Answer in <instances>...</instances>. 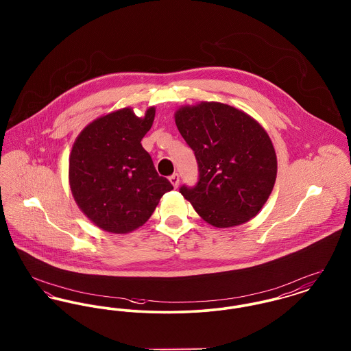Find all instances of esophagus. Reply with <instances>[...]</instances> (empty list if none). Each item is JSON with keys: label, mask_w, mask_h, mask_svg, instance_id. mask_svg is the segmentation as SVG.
Listing matches in <instances>:
<instances>
[{"label": "esophagus", "mask_w": 351, "mask_h": 351, "mask_svg": "<svg viewBox=\"0 0 351 351\" xmlns=\"http://www.w3.org/2000/svg\"><path fill=\"white\" fill-rule=\"evenodd\" d=\"M169 182L172 183V186H179V182H180V176H179V173H173V175H171L169 176Z\"/></svg>", "instance_id": "obj_1"}]
</instances>
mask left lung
<instances>
[{
	"label": "left lung",
	"instance_id": "1",
	"mask_svg": "<svg viewBox=\"0 0 351 351\" xmlns=\"http://www.w3.org/2000/svg\"><path fill=\"white\" fill-rule=\"evenodd\" d=\"M175 122L199 167L197 183L183 184L180 193L213 227H234L254 217L277 175L267 131L245 112L216 102L182 107Z\"/></svg>",
	"mask_w": 351,
	"mask_h": 351
}]
</instances>
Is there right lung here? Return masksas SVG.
<instances>
[{
	"mask_svg": "<svg viewBox=\"0 0 351 351\" xmlns=\"http://www.w3.org/2000/svg\"><path fill=\"white\" fill-rule=\"evenodd\" d=\"M155 108L145 118L123 108L88 124L73 145L69 178L83 213L99 228L127 233L143 226L173 186L159 176L142 139Z\"/></svg>",
	"mask_w": 351,
	"mask_h": 351,
	"instance_id": "1",
	"label": "right lung"
}]
</instances>
